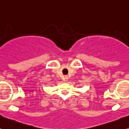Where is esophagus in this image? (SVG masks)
<instances>
[{
	"instance_id": "esophagus-1",
	"label": "esophagus",
	"mask_w": 129,
	"mask_h": 129,
	"mask_svg": "<svg viewBox=\"0 0 129 129\" xmlns=\"http://www.w3.org/2000/svg\"><path fill=\"white\" fill-rule=\"evenodd\" d=\"M68 79H69V77H68V76H65L64 77V80L68 81Z\"/></svg>"
}]
</instances>
